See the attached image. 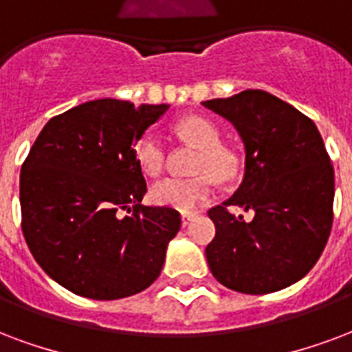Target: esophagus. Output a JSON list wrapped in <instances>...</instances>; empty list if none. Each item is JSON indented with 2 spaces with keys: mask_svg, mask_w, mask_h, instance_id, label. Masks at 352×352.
I'll list each match as a JSON object with an SVG mask.
<instances>
[{
  "mask_svg": "<svg viewBox=\"0 0 352 352\" xmlns=\"http://www.w3.org/2000/svg\"><path fill=\"white\" fill-rule=\"evenodd\" d=\"M192 219H195V213H182V224L187 226V224L191 223Z\"/></svg>",
  "mask_w": 352,
  "mask_h": 352,
  "instance_id": "34e87169",
  "label": "esophagus"
}]
</instances>
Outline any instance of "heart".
<instances>
[{"mask_svg": "<svg viewBox=\"0 0 352 352\" xmlns=\"http://www.w3.org/2000/svg\"><path fill=\"white\" fill-rule=\"evenodd\" d=\"M179 135L200 148V157L195 166L197 178H165L157 182L150 197L152 202L178 211H195L213 195V179H228L236 173V157L221 146V131L215 124L202 116H189L176 126ZM139 165L148 176H157L166 161V146L161 135L150 131L139 139L135 146Z\"/></svg>", "mask_w": 352, "mask_h": 352, "instance_id": "b5f03b06", "label": "heart"}]
</instances>
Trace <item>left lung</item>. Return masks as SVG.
<instances>
[{
    "instance_id": "obj_1",
    "label": "left lung",
    "mask_w": 352,
    "mask_h": 352,
    "mask_svg": "<svg viewBox=\"0 0 352 352\" xmlns=\"http://www.w3.org/2000/svg\"><path fill=\"white\" fill-rule=\"evenodd\" d=\"M234 124L245 144L239 189L208 211L215 239L206 247L211 273L223 286L263 295L308 274L332 228L334 168L310 118L265 91L202 102ZM239 205L250 221L228 211Z\"/></svg>"
}]
</instances>
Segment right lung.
Here are the masks:
<instances>
[{
    "label": "right lung",
    "instance_id": "obj_1",
    "mask_svg": "<svg viewBox=\"0 0 352 352\" xmlns=\"http://www.w3.org/2000/svg\"><path fill=\"white\" fill-rule=\"evenodd\" d=\"M166 109L92 100L54 116L29 150L20 173L23 237L68 292L115 300L160 276L182 219L141 204L146 182L135 144Z\"/></svg>",
    "mask_w": 352,
    "mask_h": 352
}]
</instances>
